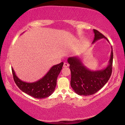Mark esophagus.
<instances>
[{"label": "esophagus", "instance_id": "34e87169", "mask_svg": "<svg viewBox=\"0 0 125 125\" xmlns=\"http://www.w3.org/2000/svg\"><path fill=\"white\" fill-rule=\"evenodd\" d=\"M69 64L68 63H67V62H64V64H63V67H64V68H66V67H68L69 66Z\"/></svg>", "mask_w": 125, "mask_h": 125}]
</instances>
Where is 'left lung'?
I'll list each match as a JSON object with an SVG mask.
<instances>
[{
  "instance_id": "1",
  "label": "left lung",
  "mask_w": 125,
  "mask_h": 125,
  "mask_svg": "<svg viewBox=\"0 0 125 125\" xmlns=\"http://www.w3.org/2000/svg\"><path fill=\"white\" fill-rule=\"evenodd\" d=\"M94 39L92 43L104 38V35L96 30H93ZM71 72V87L79 95H91L98 92L108 82L112 73L113 52L111 47L109 64L102 70L91 71L84 65L78 57H70L68 58Z\"/></svg>"
}]
</instances>
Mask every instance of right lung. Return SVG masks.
<instances>
[{
    "label": "right lung",
    "instance_id": "obj_1",
    "mask_svg": "<svg viewBox=\"0 0 125 125\" xmlns=\"http://www.w3.org/2000/svg\"><path fill=\"white\" fill-rule=\"evenodd\" d=\"M63 65V62L53 65L43 78L33 83L22 81L17 77L12 68L11 69L15 83L21 90L35 98L43 99L53 93L57 84V79Z\"/></svg>",
    "mask_w": 125,
    "mask_h": 125
}]
</instances>
